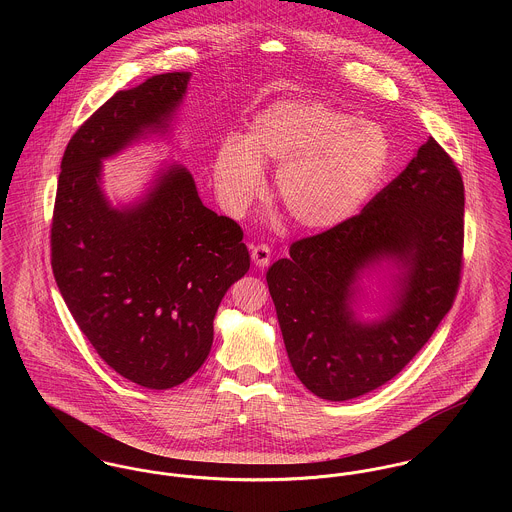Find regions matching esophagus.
<instances>
[{
    "label": "esophagus",
    "instance_id": "1",
    "mask_svg": "<svg viewBox=\"0 0 512 512\" xmlns=\"http://www.w3.org/2000/svg\"><path fill=\"white\" fill-rule=\"evenodd\" d=\"M272 260V250L268 244H256L252 246V262L258 266V268H266Z\"/></svg>",
    "mask_w": 512,
    "mask_h": 512
}]
</instances>
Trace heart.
I'll list each match as a JSON object with an SVG mask.
<instances>
[{
    "instance_id": "1",
    "label": "heart",
    "mask_w": 512,
    "mask_h": 512,
    "mask_svg": "<svg viewBox=\"0 0 512 512\" xmlns=\"http://www.w3.org/2000/svg\"><path fill=\"white\" fill-rule=\"evenodd\" d=\"M388 159L380 126L323 102H280L252 122L246 142L230 138L219 147L215 185L238 217L262 193L260 167H274L286 213L303 228L325 230L359 211Z\"/></svg>"
}]
</instances>
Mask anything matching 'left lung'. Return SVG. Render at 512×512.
Listing matches in <instances>:
<instances>
[{
  "mask_svg": "<svg viewBox=\"0 0 512 512\" xmlns=\"http://www.w3.org/2000/svg\"><path fill=\"white\" fill-rule=\"evenodd\" d=\"M461 173L430 138L365 209L292 242L266 274L286 351L315 396L343 402L382 386L430 341L451 309L463 270ZM392 255L408 268L395 309L378 324L352 319L350 284Z\"/></svg>",
  "mask_w": 512,
  "mask_h": 512,
  "instance_id": "1",
  "label": "left lung"
}]
</instances>
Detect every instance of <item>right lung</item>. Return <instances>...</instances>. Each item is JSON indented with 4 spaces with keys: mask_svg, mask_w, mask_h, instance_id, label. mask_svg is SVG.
<instances>
[{
    "mask_svg": "<svg viewBox=\"0 0 512 512\" xmlns=\"http://www.w3.org/2000/svg\"><path fill=\"white\" fill-rule=\"evenodd\" d=\"M189 78L157 74L118 90L74 132L51 224V266L76 325L106 365L153 390L205 363L220 299L250 268L242 228L201 203L187 169L171 165L128 211L100 191V159L165 128Z\"/></svg>",
    "mask_w": 512,
    "mask_h": 512,
    "instance_id": "1",
    "label": "right lung"
}]
</instances>
